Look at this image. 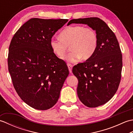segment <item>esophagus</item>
Segmentation results:
<instances>
[{
    "label": "esophagus",
    "mask_w": 133,
    "mask_h": 133,
    "mask_svg": "<svg viewBox=\"0 0 133 133\" xmlns=\"http://www.w3.org/2000/svg\"><path fill=\"white\" fill-rule=\"evenodd\" d=\"M67 66H68V68L70 72L71 73L72 72V65L70 63H68L67 64Z\"/></svg>",
    "instance_id": "1"
}]
</instances>
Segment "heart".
Instances as JSON below:
<instances>
[{
    "label": "heart",
    "mask_w": 133,
    "mask_h": 133,
    "mask_svg": "<svg viewBox=\"0 0 133 133\" xmlns=\"http://www.w3.org/2000/svg\"><path fill=\"white\" fill-rule=\"evenodd\" d=\"M98 44L95 31L90 27L73 26L67 27L60 34V38L53 37L50 46L53 52L59 58L66 54L69 46L71 50L64 59L69 62H76L81 58L87 60L94 55Z\"/></svg>",
    "instance_id": "b5f03b06"
}]
</instances>
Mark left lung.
<instances>
[{
	"instance_id": "left-lung-1",
	"label": "left lung",
	"mask_w": 133,
	"mask_h": 133,
	"mask_svg": "<svg viewBox=\"0 0 133 133\" xmlns=\"http://www.w3.org/2000/svg\"><path fill=\"white\" fill-rule=\"evenodd\" d=\"M72 23L87 24L98 36V47L94 55L74 66L72 70L78 79L79 99L87 107H97L111 99L119 87L122 69L120 46L114 33L99 18L72 19L67 25Z\"/></svg>"
}]
</instances>
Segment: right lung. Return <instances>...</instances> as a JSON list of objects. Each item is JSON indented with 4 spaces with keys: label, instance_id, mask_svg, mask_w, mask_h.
I'll return each mask as SVG.
<instances>
[{
    "label": "right lung",
    "instance_id": "obj_1",
    "mask_svg": "<svg viewBox=\"0 0 133 133\" xmlns=\"http://www.w3.org/2000/svg\"><path fill=\"white\" fill-rule=\"evenodd\" d=\"M67 22L30 19L11 41L8 67L13 86L22 99L34 109L46 110L54 106L69 74L66 62L50 46L53 35Z\"/></svg>",
    "mask_w": 133,
    "mask_h": 133
}]
</instances>
